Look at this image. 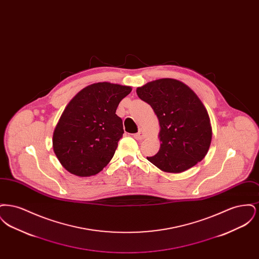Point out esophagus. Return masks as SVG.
<instances>
[{"label":"esophagus","instance_id":"1","mask_svg":"<svg viewBox=\"0 0 259 259\" xmlns=\"http://www.w3.org/2000/svg\"><path fill=\"white\" fill-rule=\"evenodd\" d=\"M134 138H135L136 140L141 141V140H144L146 138V134L144 133L143 130H140L138 133L134 134Z\"/></svg>","mask_w":259,"mask_h":259}]
</instances>
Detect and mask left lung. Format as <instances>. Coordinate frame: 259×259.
Returning a JSON list of instances; mask_svg holds the SVG:
<instances>
[{
	"label": "left lung",
	"instance_id": "1",
	"mask_svg": "<svg viewBox=\"0 0 259 259\" xmlns=\"http://www.w3.org/2000/svg\"><path fill=\"white\" fill-rule=\"evenodd\" d=\"M156 114L159 151L147 157L161 171L182 172L207 155L211 142L209 113L197 94L183 81L160 78L136 90Z\"/></svg>",
	"mask_w": 259,
	"mask_h": 259
}]
</instances>
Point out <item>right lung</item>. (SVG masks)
Listing matches in <instances>:
<instances>
[{
  "label": "right lung",
  "mask_w": 259,
  "mask_h": 259,
  "mask_svg": "<svg viewBox=\"0 0 259 259\" xmlns=\"http://www.w3.org/2000/svg\"><path fill=\"white\" fill-rule=\"evenodd\" d=\"M131 91V87L97 82L69 102L52 137L53 151L68 172L95 176L110 163L124 133L115 111Z\"/></svg>",
  "instance_id": "add662e5"
}]
</instances>
